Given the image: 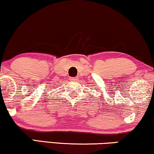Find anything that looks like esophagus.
Listing matches in <instances>:
<instances>
[{"label": "esophagus", "mask_w": 154, "mask_h": 154, "mask_svg": "<svg viewBox=\"0 0 154 154\" xmlns=\"http://www.w3.org/2000/svg\"><path fill=\"white\" fill-rule=\"evenodd\" d=\"M77 80H78V78L77 77L71 78V81H77Z\"/></svg>", "instance_id": "34e87169"}]
</instances>
